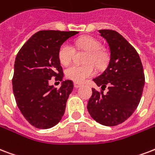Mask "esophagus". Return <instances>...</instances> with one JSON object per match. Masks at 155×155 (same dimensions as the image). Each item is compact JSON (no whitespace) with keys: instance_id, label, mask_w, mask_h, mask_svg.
Here are the masks:
<instances>
[{"instance_id":"34e87169","label":"esophagus","mask_w":155,"mask_h":155,"mask_svg":"<svg viewBox=\"0 0 155 155\" xmlns=\"http://www.w3.org/2000/svg\"><path fill=\"white\" fill-rule=\"evenodd\" d=\"M74 86H75V88H80V86H82V84H80V83H77V82H75L74 83Z\"/></svg>"}]
</instances>
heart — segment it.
<instances>
[{
    "mask_svg": "<svg viewBox=\"0 0 155 155\" xmlns=\"http://www.w3.org/2000/svg\"><path fill=\"white\" fill-rule=\"evenodd\" d=\"M76 47L88 52L85 62L87 64H72L65 71L67 79L74 82L83 83L88 78L92 77L95 74L94 66L101 68L106 62V54L101 49V44L97 40L91 36H84L76 41ZM75 55V49L68 42H65L58 49V60L62 65H68L71 62Z\"/></svg>",
    "mask_w": 155,
    "mask_h": 155,
    "instance_id": "1",
    "label": "heart"
}]
</instances>
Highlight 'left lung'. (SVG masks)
<instances>
[{"mask_svg": "<svg viewBox=\"0 0 155 155\" xmlns=\"http://www.w3.org/2000/svg\"><path fill=\"white\" fill-rule=\"evenodd\" d=\"M99 32L109 45L110 58L106 70L93 79L101 89L93 88L87 108L97 122L115 126L127 120L137 108L145 85V74L139 54L122 35L108 29ZM106 86L109 91L104 94Z\"/></svg>", "mask_w": 155, "mask_h": 155, "instance_id": "obj_1", "label": "left lung"}]
</instances>
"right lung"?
Segmentation results:
<instances>
[{
	"mask_svg": "<svg viewBox=\"0 0 155 155\" xmlns=\"http://www.w3.org/2000/svg\"><path fill=\"white\" fill-rule=\"evenodd\" d=\"M77 31H40L18 53L12 79L15 101L30 124L41 129L54 127L62 120L72 80L62 81L59 88L49 85L53 77L62 81L63 70L58 60L60 46Z\"/></svg>",
	"mask_w": 155,
	"mask_h": 155,
	"instance_id": "add662e5",
	"label": "right lung"
}]
</instances>
